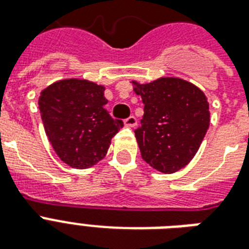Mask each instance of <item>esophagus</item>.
Returning <instances> with one entry per match:
<instances>
[{
    "instance_id": "obj_1",
    "label": "esophagus",
    "mask_w": 249,
    "mask_h": 249,
    "mask_svg": "<svg viewBox=\"0 0 249 249\" xmlns=\"http://www.w3.org/2000/svg\"><path fill=\"white\" fill-rule=\"evenodd\" d=\"M124 125L126 128H134L137 125V119L134 116L128 117V119H125L124 120Z\"/></svg>"
}]
</instances>
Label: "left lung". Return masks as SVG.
<instances>
[{"instance_id": "obj_1", "label": "left lung", "mask_w": 249, "mask_h": 249, "mask_svg": "<svg viewBox=\"0 0 249 249\" xmlns=\"http://www.w3.org/2000/svg\"><path fill=\"white\" fill-rule=\"evenodd\" d=\"M132 84L144 105L141 126L134 130L142 159L161 173L182 169L195 156L209 128L205 94L178 77Z\"/></svg>"}]
</instances>
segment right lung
I'll return each instance as SVG.
<instances>
[{
	"label": "right lung",
	"mask_w": 249,
	"mask_h": 249,
	"mask_svg": "<svg viewBox=\"0 0 249 249\" xmlns=\"http://www.w3.org/2000/svg\"><path fill=\"white\" fill-rule=\"evenodd\" d=\"M105 86L88 80H59L41 91L45 132L63 163L76 169L95 165L107 154L123 121L109 116Z\"/></svg>",
	"instance_id": "obj_1"
}]
</instances>
